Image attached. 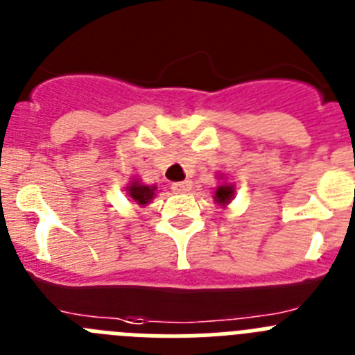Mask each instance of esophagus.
Instances as JSON below:
<instances>
[{
    "label": "esophagus",
    "mask_w": 355,
    "mask_h": 355,
    "mask_svg": "<svg viewBox=\"0 0 355 355\" xmlns=\"http://www.w3.org/2000/svg\"><path fill=\"white\" fill-rule=\"evenodd\" d=\"M171 189H173L175 193H187V191L191 189V182L189 180L177 182V184L171 185Z\"/></svg>",
    "instance_id": "34e87169"
}]
</instances>
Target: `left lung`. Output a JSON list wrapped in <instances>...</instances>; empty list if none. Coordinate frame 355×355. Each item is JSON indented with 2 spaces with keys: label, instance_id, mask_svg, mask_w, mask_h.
I'll list each match as a JSON object with an SVG mask.
<instances>
[{
  "label": "left lung",
  "instance_id": "1",
  "mask_svg": "<svg viewBox=\"0 0 355 355\" xmlns=\"http://www.w3.org/2000/svg\"><path fill=\"white\" fill-rule=\"evenodd\" d=\"M232 185H221V187H217L216 191V201L217 203H221V205H226V203H230V200H232Z\"/></svg>",
  "mask_w": 355,
  "mask_h": 355
}]
</instances>
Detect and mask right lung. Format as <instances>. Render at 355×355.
Segmentation results:
<instances>
[{"label": "right lung", "mask_w": 355, "mask_h": 355, "mask_svg": "<svg viewBox=\"0 0 355 355\" xmlns=\"http://www.w3.org/2000/svg\"><path fill=\"white\" fill-rule=\"evenodd\" d=\"M129 189V196L132 198L138 205H146L152 198H154L155 187H150V185H143L139 182H132V184L127 187Z\"/></svg>", "instance_id": "obj_1"}]
</instances>
